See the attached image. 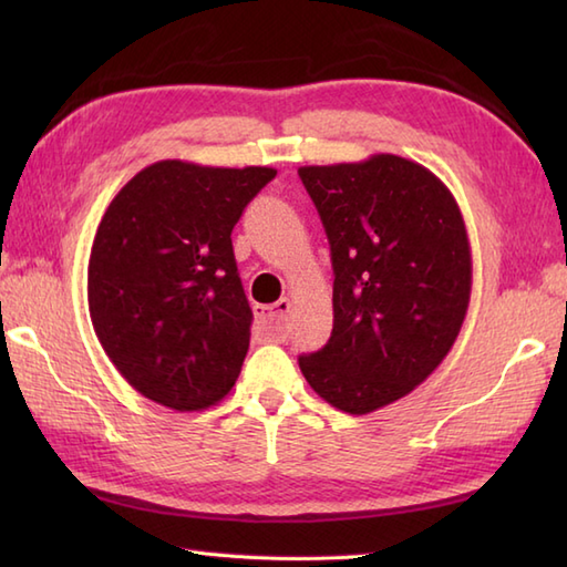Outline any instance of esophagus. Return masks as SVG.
Wrapping results in <instances>:
<instances>
[{
	"mask_svg": "<svg viewBox=\"0 0 567 567\" xmlns=\"http://www.w3.org/2000/svg\"><path fill=\"white\" fill-rule=\"evenodd\" d=\"M290 299H280V302L275 305H256L252 311H256L258 329L268 336L270 341H285L287 331H290Z\"/></svg>",
	"mask_w": 567,
	"mask_h": 567,
	"instance_id": "1",
	"label": "esophagus"
}]
</instances>
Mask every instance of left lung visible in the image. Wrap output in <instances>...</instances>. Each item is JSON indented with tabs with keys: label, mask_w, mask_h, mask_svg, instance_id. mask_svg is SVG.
Listing matches in <instances>:
<instances>
[{
	"label": "left lung",
	"mask_w": 567,
	"mask_h": 567,
	"mask_svg": "<svg viewBox=\"0 0 567 567\" xmlns=\"http://www.w3.org/2000/svg\"><path fill=\"white\" fill-rule=\"evenodd\" d=\"M299 177L336 275L331 339L299 368L331 406L370 414L424 382L461 333L473 290L463 214L429 167L402 155L305 165Z\"/></svg>",
	"instance_id": "obj_1"
}]
</instances>
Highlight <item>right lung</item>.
I'll list each match as a JSON object with an SVG mask.
<instances>
[{
  "label": "right lung",
  "instance_id": "add662e5",
  "mask_svg": "<svg viewBox=\"0 0 567 567\" xmlns=\"http://www.w3.org/2000/svg\"><path fill=\"white\" fill-rule=\"evenodd\" d=\"M275 167L158 161L106 207L87 265L94 333L151 402L202 412L231 392L252 311L231 231Z\"/></svg>",
  "mask_w": 567,
  "mask_h": 567
}]
</instances>
